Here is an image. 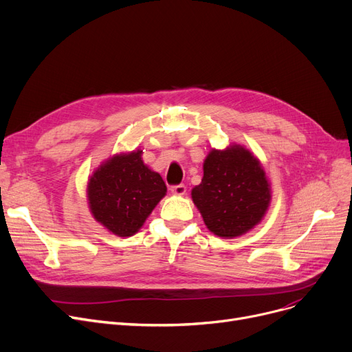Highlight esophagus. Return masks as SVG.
Segmentation results:
<instances>
[{
  "label": "esophagus",
  "instance_id": "esophagus-1",
  "mask_svg": "<svg viewBox=\"0 0 352 352\" xmlns=\"http://www.w3.org/2000/svg\"><path fill=\"white\" fill-rule=\"evenodd\" d=\"M170 191L175 195H184L187 192V187L184 186V184H178V186H171L170 187Z\"/></svg>",
  "mask_w": 352,
  "mask_h": 352
}]
</instances>
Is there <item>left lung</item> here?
<instances>
[{
    "instance_id": "8db88e82",
    "label": "left lung",
    "mask_w": 352,
    "mask_h": 352,
    "mask_svg": "<svg viewBox=\"0 0 352 352\" xmlns=\"http://www.w3.org/2000/svg\"><path fill=\"white\" fill-rule=\"evenodd\" d=\"M191 195L208 230L227 238L260 223L271 198L260 161L239 145L208 154L204 177Z\"/></svg>"
}]
</instances>
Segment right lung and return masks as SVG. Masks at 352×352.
<instances>
[{
  "label": "right lung",
  "mask_w": 352,
  "mask_h": 352,
  "mask_svg": "<svg viewBox=\"0 0 352 352\" xmlns=\"http://www.w3.org/2000/svg\"><path fill=\"white\" fill-rule=\"evenodd\" d=\"M141 153L111 158L88 182L92 215L118 236L135 234L166 192L161 175L144 165Z\"/></svg>",
  "instance_id": "add662e5"
}]
</instances>
